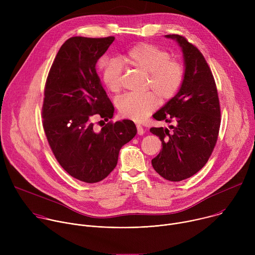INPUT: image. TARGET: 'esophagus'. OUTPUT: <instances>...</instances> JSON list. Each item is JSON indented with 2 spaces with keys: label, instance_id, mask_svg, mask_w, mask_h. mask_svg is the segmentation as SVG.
<instances>
[{
  "label": "esophagus",
  "instance_id": "esophagus-1",
  "mask_svg": "<svg viewBox=\"0 0 255 255\" xmlns=\"http://www.w3.org/2000/svg\"><path fill=\"white\" fill-rule=\"evenodd\" d=\"M136 128H137V134L138 135H143L144 134L145 131H144V129L141 125H136Z\"/></svg>",
  "mask_w": 255,
  "mask_h": 255
}]
</instances>
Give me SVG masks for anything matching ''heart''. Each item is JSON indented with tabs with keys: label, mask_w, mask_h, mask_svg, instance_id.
<instances>
[{
	"label": "heart",
	"mask_w": 255,
	"mask_h": 255,
	"mask_svg": "<svg viewBox=\"0 0 255 255\" xmlns=\"http://www.w3.org/2000/svg\"><path fill=\"white\" fill-rule=\"evenodd\" d=\"M131 66L148 75L147 88L152 92L142 95L126 94L118 99L117 108L124 118L140 122L148 117L156 109L158 99H172L185 82L186 68L184 63L171 58L170 53L149 43H138L124 56ZM123 67L115 58L108 59L101 65V79L104 86L113 93L121 89Z\"/></svg>",
	"instance_id": "1"
}]
</instances>
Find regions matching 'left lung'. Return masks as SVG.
<instances>
[{"label":"left lung","mask_w":255,"mask_h":255,"mask_svg":"<svg viewBox=\"0 0 255 255\" xmlns=\"http://www.w3.org/2000/svg\"><path fill=\"white\" fill-rule=\"evenodd\" d=\"M183 48L185 82L179 92L152 117L175 122L169 128L152 127L162 148L151 160L155 171L170 181L193 176L207 163L218 140L221 109L212 71L202 52L181 35H166Z\"/></svg>","instance_id":"1"}]
</instances>
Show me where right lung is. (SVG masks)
Instances as JSON below:
<instances>
[{
  "instance_id": "obj_1",
  "label": "right lung",
  "mask_w": 255,
  "mask_h": 255,
  "mask_svg": "<svg viewBox=\"0 0 255 255\" xmlns=\"http://www.w3.org/2000/svg\"><path fill=\"white\" fill-rule=\"evenodd\" d=\"M114 40V36L67 39L44 88L42 125L51 151L68 174L88 184L110 174L121 147L137 132L131 120L109 121L100 131L94 128V119L104 122L114 114L96 71L98 59Z\"/></svg>"
}]
</instances>
